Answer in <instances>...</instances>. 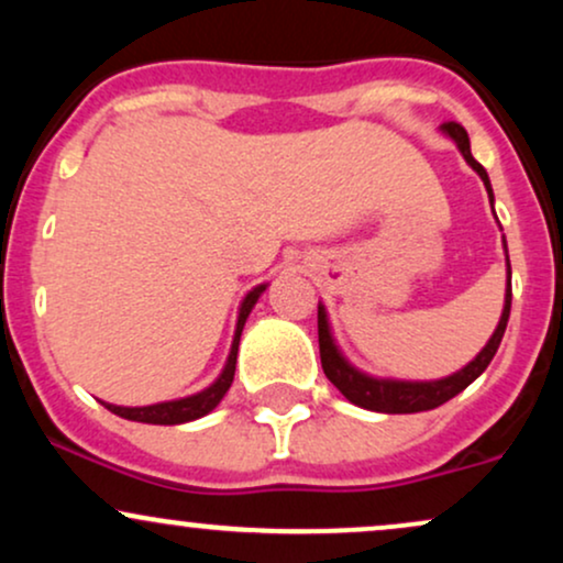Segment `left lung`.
<instances>
[{
	"label": "left lung",
	"mask_w": 563,
	"mask_h": 563,
	"mask_svg": "<svg viewBox=\"0 0 563 563\" xmlns=\"http://www.w3.org/2000/svg\"><path fill=\"white\" fill-rule=\"evenodd\" d=\"M444 132L450 134L452 140L457 142L461 147L463 158L468 161L471 169L482 177L484 187L489 192V203H493V187H489V177L484 172V166L471 156V142L466 129L455 121H448L442 124ZM508 314H510V264H508V294H506V307H503V318L497 322L493 339L487 341V346L476 354L474 363H468L463 371H457L455 376H448L442 380H429V384H410V380H378L365 376V373L354 371L352 365L346 363L344 357L339 354V349L333 344V335L331 328H328V318H325V309L318 307V339H320V363L322 371L331 384L339 389L349 402L365 407V410H376V412H421V410H434V407L444 405L448 399L461 394L471 380H476L487 371V365L493 363L497 346H500L503 333H506L508 325Z\"/></svg>",
	"instance_id": "1"
}]
</instances>
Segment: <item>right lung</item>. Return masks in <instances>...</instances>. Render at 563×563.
I'll return each mask as SVG.
<instances>
[{"label":"right lung","instance_id":"1","mask_svg":"<svg viewBox=\"0 0 563 563\" xmlns=\"http://www.w3.org/2000/svg\"><path fill=\"white\" fill-rule=\"evenodd\" d=\"M267 286H260L251 290L241 303V314H238V328H235V339H232V349H230V357L228 365H224L222 376H219L209 389H203L200 394H192V397L185 399H174V402H158V405H147V407H119V405H108V410L115 412V416L126 418V421H140V423H156V426H174V423H187V421H196V418L206 416L211 412L214 407L222 402V397L228 394L232 378H235V363H238V344H241V333L245 325V318L249 312L254 309L256 299L262 296V290Z\"/></svg>","mask_w":563,"mask_h":563}]
</instances>
